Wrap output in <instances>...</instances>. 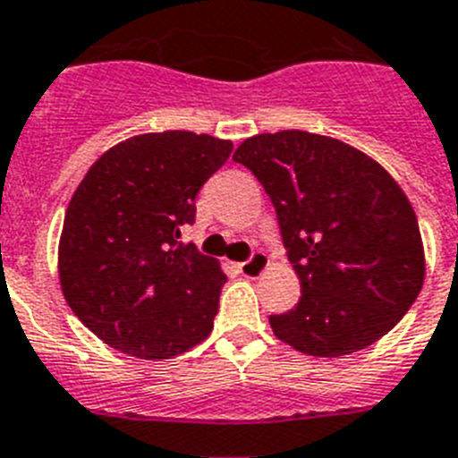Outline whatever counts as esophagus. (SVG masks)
<instances>
[{"label": "esophagus", "instance_id": "1", "mask_svg": "<svg viewBox=\"0 0 458 458\" xmlns=\"http://www.w3.org/2000/svg\"><path fill=\"white\" fill-rule=\"evenodd\" d=\"M267 267H269V258L265 256V253H253L249 260L242 262V265H237V269H240L246 278L262 276Z\"/></svg>", "mask_w": 458, "mask_h": 458}]
</instances>
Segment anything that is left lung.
Wrapping results in <instances>:
<instances>
[{
	"label": "left lung",
	"instance_id": "obj_1",
	"mask_svg": "<svg viewBox=\"0 0 458 458\" xmlns=\"http://www.w3.org/2000/svg\"><path fill=\"white\" fill-rule=\"evenodd\" d=\"M233 161L272 198L301 285L295 309L269 316L274 336L313 357L383 339L427 274L415 209L394 177L357 147L300 129L246 138Z\"/></svg>",
	"mask_w": 458,
	"mask_h": 458
}]
</instances>
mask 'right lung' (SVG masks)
Returning a JSON list of instances; mask_svg holds the SVG:
<instances>
[{
    "label": "right lung",
    "mask_w": 458,
    "mask_h": 458,
    "mask_svg": "<svg viewBox=\"0 0 458 458\" xmlns=\"http://www.w3.org/2000/svg\"><path fill=\"white\" fill-rule=\"evenodd\" d=\"M230 152L214 135L161 131L117 142L87 170L66 207L57 269L64 300L103 344L170 360L209 336L228 276L180 237Z\"/></svg>",
    "instance_id": "1"
}]
</instances>
